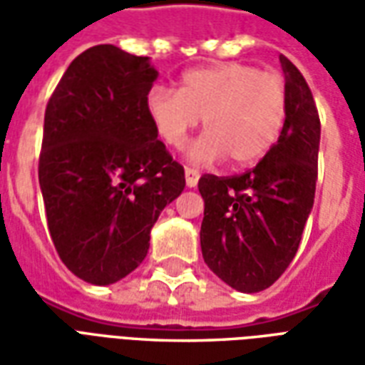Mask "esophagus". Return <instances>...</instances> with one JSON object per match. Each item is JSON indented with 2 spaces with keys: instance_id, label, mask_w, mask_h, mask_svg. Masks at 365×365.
I'll use <instances>...</instances> for the list:
<instances>
[{
  "instance_id": "obj_1",
  "label": "esophagus",
  "mask_w": 365,
  "mask_h": 365,
  "mask_svg": "<svg viewBox=\"0 0 365 365\" xmlns=\"http://www.w3.org/2000/svg\"><path fill=\"white\" fill-rule=\"evenodd\" d=\"M199 182V172L193 168H185V185L187 187H195Z\"/></svg>"
}]
</instances>
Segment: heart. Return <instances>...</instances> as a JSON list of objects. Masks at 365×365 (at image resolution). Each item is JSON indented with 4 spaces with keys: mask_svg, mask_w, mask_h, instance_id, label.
<instances>
[{
    "mask_svg": "<svg viewBox=\"0 0 365 365\" xmlns=\"http://www.w3.org/2000/svg\"><path fill=\"white\" fill-rule=\"evenodd\" d=\"M144 109L160 138L174 148L185 143L203 117L207 133L190 146L191 162L213 164L229 156L232 166H250L264 158L282 135L287 88L279 74L225 62L187 70L180 90L152 88Z\"/></svg>",
    "mask_w": 365,
    "mask_h": 365,
    "instance_id": "1",
    "label": "heart"
}]
</instances>
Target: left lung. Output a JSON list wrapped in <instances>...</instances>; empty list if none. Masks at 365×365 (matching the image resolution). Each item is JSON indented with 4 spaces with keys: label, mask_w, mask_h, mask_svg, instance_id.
<instances>
[{
    "label": "left lung",
    "mask_w": 365,
    "mask_h": 365,
    "mask_svg": "<svg viewBox=\"0 0 365 365\" xmlns=\"http://www.w3.org/2000/svg\"><path fill=\"white\" fill-rule=\"evenodd\" d=\"M279 64L287 119L274 148L246 174L199 180L203 260L242 293L266 289L285 272L314 201L321 120L303 74L285 56Z\"/></svg>",
    "instance_id": "obj_1"
}]
</instances>
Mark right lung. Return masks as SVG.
<instances>
[{
  "instance_id": "right-lung-1",
  "label": "right lung",
  "mask_w": 365,
  "mask_h": 365,
  "mask_svg": "<svg viewBox=\"0 0 365 365\" xmlns=\"http://www.w3.org/2000/svg\"><path fill=\"white\" fill-rule=\"evenodd\" d=\"M148 56L97 44L68 66L44 113L38 183L60 260L109 285L148 254L150 230L185 187L144 109Z\"/></svg>"
}]
</instances>
